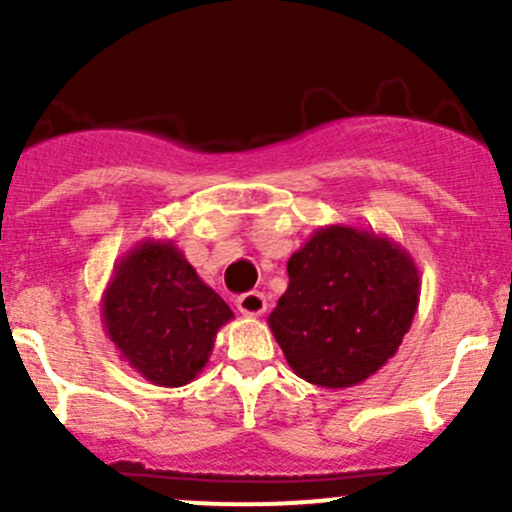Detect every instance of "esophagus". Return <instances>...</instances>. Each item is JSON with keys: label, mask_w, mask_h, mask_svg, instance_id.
Returning <instances> with one entry per match:
<instances>
[{"label": "esophagus", "mask_w": 512, "mask_h": 512, "mask_svg": "<svg viewBox=\"0 0 512 512\" xmlns=\"http://www.w3.org/2000/svg\"><path fill=\"white\" fill-rule=\"evenodd\" d=\"M237 309H240V314H245V317H260L262 312L267 309V299L262 292H245L237 297Z\"/></svg>", "instance_id": "esophagus-1"}]
</instances>
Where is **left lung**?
<instances>
[{
	"label": "left lung",
	"mask_w": 512,
	"mask_h": 512,
	"mask_svg": "<svg viewBox=\"0 0 512 512\" xmlns=\"http://www.w3.org/2000/svg\"><path fill=\"white\" fill-rule=\"evenodd\" d=\"M287 275L267 324L299 379L349 389L399 352L421 277L391 237L371 227H319L289 257Z\"/></svg>",
	"instance_id": "left-lung-1"
}]
</instances>
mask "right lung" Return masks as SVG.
I'll use <instances>...</instances> for the list:
<instances>
[{
  "instance_id": "obj_1",
  "label": "right lung",
  "mask_w": 512,
  "mask_h": 512,
  "mask_svg": "<svg viewBox=\"0 0 512 512\" xmlns=\"http://www.w3.org/2000/svg\"><path fill=\"white\" fill-rule=\"evenodd\" d=\"M235 317L173 240H146L113 265L101 297L108 339L156 386H185L205 369L215 337Z\"/></svg>"
}]
</instances>
